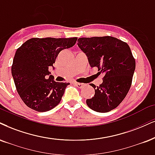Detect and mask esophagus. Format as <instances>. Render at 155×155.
I'll use <instances>...</instances> for the list:
<instances>
[{"label": "esophagus", "instance_id": "1", "mask_svg": "<svg viewBox=\"0 0 155 155\" xmlns=\"http://www.w3.org/2000/svg\"><path fill=\"white\" fill-rule=\"evenodd\" d=\"M74 85H76V86L78 87H82L85 85L83 83H74Z\"/></svg>", "mask_w": 155, "mask_h": 155}]
</instances>
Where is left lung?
<instances>
[{
  "label": "left lung",
  "instance_id": "obj_1",
  "mask_svg": "<svg viewBox=\"0 0 155 155\" xmlns=\"http://www.w3.org/2000/svg\"><path fill=\"white\" fill-rule=\"evenodd\" d=\"M78 42L90 65L97 67L98 73L104 74L99 86L91 84L95 95L86 100L87 106L100 113L114 109L126 97L132 82L136 64L130 47L121 40L108 36L79 38Z\"/></svg>",
  "mask_w": 155,
  "mask_h": 155
}]
</instances>
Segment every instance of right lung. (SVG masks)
I'll list each match as a JSON object with an SVG mask.
<instances>
[{
	"mask_svg": "<svg viewBox=\"0 0 155 155\" xmlns=\"http://www.w3.org/2000/svg\"><path fill=\"white\" fill-rule=\"evenodd\" d=\"M77 37L32 38L17 49L11 67L16 91L28 108L50 110L60 104L70 83H57L49 72L59 53L75 45Z\"/></svg>",
	"mask_w": 155,
	"mask_h": 155,
	"instance_id": "add662e5",
	"label": "right lung"
}]
</instances>
